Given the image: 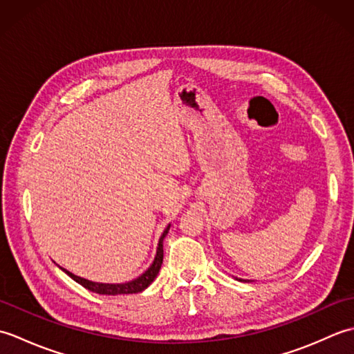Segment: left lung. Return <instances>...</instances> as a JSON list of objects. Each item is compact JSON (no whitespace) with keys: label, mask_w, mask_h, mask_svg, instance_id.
Returning <instances> with one entry per match:
<instances>
[{"label":"left lung","mask_w":354,"mask_h":354,"mask_svg":"<svg viewBox=\"0 0 354 354\" xmlns=\"http://www.w3.org/2000/svg\"><path fill=\"white\" fill-rule=\"evenodd\" d=\"M237 280H239V278H237ZM240 281H245V280H242V278H240Z\"/></svg>","instance_id":"1"}]
</instances>
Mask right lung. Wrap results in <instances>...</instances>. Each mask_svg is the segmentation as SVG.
<instances>
[{"label": "right lung", "mask_w": 354, "mask_h": 354, "mask_svg": "<svg viewBox=\"0 0 354 354\" xmlns=\"http://www.w3.org/2000/svg\"><path fill=\"white\" fill-rule=\"evenodd\" d=\"M169 228L164 230L162 236L160 239V243H158V248H156V255H155V260L152 265H150V268L146 270L145 274L140 275L138 278H135V280L132 281H127V283H122V284H106V283H94V281H89V280H85V278L82 277H77L71 274L70 270H66L64 268H61L65 274H68L74 281H77L79 284L84 286L85 289L91 290V292H95V293H100V295H127V293H138V292H142L145 290L147 286L152 283L155 280V277L158 275V272H160L161 269V265H162V257H164V251H162V240L164 237L167 236L169 232Z\"/></svg>", "instance_id": "obj_1"}]
</instances>
